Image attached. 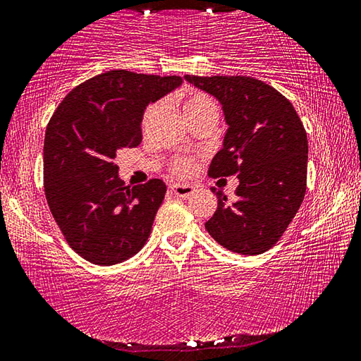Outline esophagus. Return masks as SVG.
<instances>
[{"label":"esophagus","instance_id":"obj_1","mask_svg":"<svg viewBox=\"0 0 361 361\" xmlns=\"http://www.w3.org/2000/svg\"><path fill=\"white\" fill-rule=\"evenodd\" d=\"M170 190L176 197H190L194 192V188L190 185H171Z\"/></svg>","mask_w":361,"mask_h":361}]
</instances>
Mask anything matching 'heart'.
<instances>
[{
	"instance_id": "b5f03b06",
	"label": "heart",
	"mask_w": 361,
	"mask_h": 361,
	"mask_svg": "<svg viewBox=\"0 0 361 361\" xmlns=\"http://www.w3.org/2000/svg\"><path fill=\"white\" fill-rule=\"evenodd\" d=\"M160 104H151L146 109L145 112V122H151L159 111ZM183 111H185V116L188 120H192L202 114L207 112H215L216 114V106L214 99L210 98L209 94L201 93V91H191L188 93L185 98H183ZM170 171L175 173L176 176H190L194 170H196V160L191 157H175L170 160Z\"/></svg>"
}]
</instances>
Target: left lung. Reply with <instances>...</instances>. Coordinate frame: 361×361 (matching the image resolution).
<instances>
[{"label":"left lung","instance_id":"1","mask_svg":"<svg viewBox=\"0 0 361 361\" xmlns=\"http://www.w3.org/2000/svg\"><path fill=\"white\" fill-rule=\"evenodd\" d=\"M185 78L220 101L228 123L209 176L239 178L233 202L212 188L219 205L205 230L231 252H267L283 236L305 196L308 141L300 117L289 99L262 80Z\"/></svg>","mask_w":361,"mask_h":361}]
</instances>
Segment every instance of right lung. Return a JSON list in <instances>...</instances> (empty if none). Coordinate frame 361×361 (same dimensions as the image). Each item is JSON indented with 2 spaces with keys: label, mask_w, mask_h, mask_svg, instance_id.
Returning <instances> with one entry per match:
<instances>
[{
  "label": "right lung",
  "mask_w": 361,
  "mask_h": 361,
  "mask_svg": "<svg viewBox=\"0 0 361 361\" xmlns=\"http://www.w3.org/2000/svg\"><path fill=\"white\" fill-rule=\"evenodd\" d=\"M181 77L109 71L68 93L51 117L43 147L44 194L67 244L94 265L130 259L149 238L167 186H125L117 152L142 140V114Z\"/></svg>",
  "instance_id": "add662e5"
}]
</instances>
